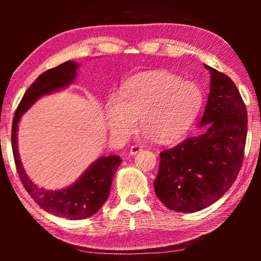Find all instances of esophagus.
Wrapping results in <instances>:
<instances>
[{
	"instance_id": "34e87169",
	"label": "esophagus",
	"mask_w": 261,
	"mask_h": 261,
	"mask_svg": "<svg viewBox=\"0 0 261 261\" xmlns=\"http://www.w3.org/2000/svg\"><path fill=\"white\" fill-rule=\"evenodd\" d=\"M140 151H141V146H139V145H134V146H131L129 154L130 155H136V154L139 153Z\"/></svg>"
}]
</instances>
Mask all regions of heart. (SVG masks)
Returning a JSON list of instances; mask_svg holds the SVG:
<instances>
[{
    "instance_id": "obj_1",
    "label": "heart",
    "mask_w": 261,
    "mask_h": 261,
    "mask_svg": "<svg viewBox=\"0 0 261 261\" xmlns=\"http://www.w3.org/2000/svg\"><path fill=\"white\" fill-rule=\"evenodd\" d=\"M201 105L202 92L197 84L182 82L168 71H148L130 78L121 95L109 96L106 121L110 134L125 138L139 117L144 138L175 143L191 127Z\"/></svg>"
}]
</instances>
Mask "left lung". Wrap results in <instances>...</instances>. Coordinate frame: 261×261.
Returning <instances> with one entry per match:
<instances>
[{
  "mask_svg": "<svg viewBox=\"0 0 261 261\" xmlns=\"http://www.w3.org/2000/svg\"><path fill=\"white\" fill-rule=\"evenodd\" d=\"M205 65L210 93L199 123L200 135L160 153L154 190L168 208L193 213L214 204L238 175L244 156L247 114L230 78Z\"/></svg>",
  "mask_w": 261,
  "mask_h": 261,
  "instance_id": "8db88e82",
  "label": "left lung"
}]
</instances>
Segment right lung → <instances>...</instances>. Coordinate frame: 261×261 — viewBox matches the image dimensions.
Instances as JSON below:
<instances>
[{
    "instance_id": "add662e5",
    "label": "right lung",
    "mask_w": 261,
    "mask_h": 261,
    "mask_svg": "<svg viewBox=\"0 0 261 261\" xmlns=\"http://www.w3.org/2000/svg\"><path fill=\"white\" fill-rule=\"evenodd\" d=\"M78 68L77 62L67 61L59 67L47 70L35 79L25 92L16 110L11 132L12 153L25 190L42 210L69 220L87 219L102 207L108 199L114 175L122 162L121 158L118 155L101 156L92 163L72 185L61 190H46L37 187L25 173L18 152L17 131L23 114L43 95L59 92L71 85L77 77Z\"/></svg>"
}]
</instances>
